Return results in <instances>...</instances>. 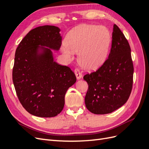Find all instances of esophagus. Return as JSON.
I'll use <instances>...</instances> for the list:
<instances>
[{
	"label": "esophagus",
	"mask_w": 149,
	"mask_h": 149,
	"mask_svg": "<svg viewBox=\"0 0 149 149\" xmlns=\"http://www.w3.org/2000/svg\"><path fill=\"white\" fill-rule=\"evenodd\" d=\"M74 73L76 74V78H77L78 79H79L81 78L82 77V74H81V73L80 70L78 68H76L74 70Z\"/></svg>",
	"instance_id": "1"
}]
</instances>
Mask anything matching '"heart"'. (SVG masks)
Instances as JSON below:
<instances>
[{
  "label": "heart",
  "instance_id": "1",
  "mask_svg": "<svg viewBox=\"0 0 149 149\" xmlns=\"http://www.w3.org/2000/svg\"><path fill=\"white\" fill-rule=\"evenodd\" d=\"M111 42L109 31L103 26L83 24L70 31L62 52L69 60L73 52L79 53V61L84 68L94 70L106 59Z\"/></svg>",
  "mask_w": 149,
  "mask_h": 149
}]
</instances>
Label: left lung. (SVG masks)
Here are the masks:
<instances>
[{
  "label": "left lung",
  "instance_id": "8db88e82",
  "mask_svg": "<svg viewBox=\"0 0 149 149\" xmlns=\"http://www.w3.org/2000/svg\"><path fill=\"white\" fill-rule=\"evenodd\" d=\"M130 51L127 40L114 24L109 56L96 71L83 77L89 86L85 104L92 113H111L128 100L132 89L134 74Z\"/></svg>",
  "mask_w": 149,
  "mask_h": 149
}]
</instances>
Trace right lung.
Listing matches in <instances>:
<instances>
[{
    "label": "right lung",
    "instance_id": "obj_1",
    "mask_svg": "<svg viewBox=\"0 0 149 149\" xmlns=\"http://www.w3.org/2000/svg\"><path fill=\"white\" fill-rule=\"evenodd\" d=\"M60 31L52 25L33 29L15 52L12 79L16 94L25 109L37 117L52 118L60 114L66 92L76 81L73 71L54 61L51 49L44 47L60 49Z\"/></svg>",
    "mask_w": 149,
    "mask_h": 149
}]
</instances>
